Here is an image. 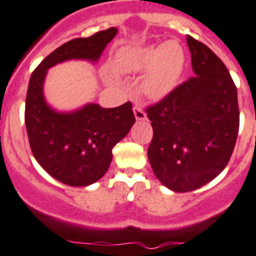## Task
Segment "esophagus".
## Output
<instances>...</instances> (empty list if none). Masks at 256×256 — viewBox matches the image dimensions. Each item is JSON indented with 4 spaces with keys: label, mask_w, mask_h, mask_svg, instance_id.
Listing matches in <instances>:
<instances>
[{
    "label": "esophagus",
    "mask_w": 256,
    "mask_h": 256,
    "mask_svg": "<svg viewBox=\"0 0 256 256\" xmlns=\"http://www.w3.org/2000/svg\"><path fill=\"white\" fill-rule=\"evenodd\" d=\"M134 114H135V118H136L138 121H142V120L146 118V112H144L143 108H142V106H134Z\"/></svg>",
    "instance_id": "1"
}]
</instances>
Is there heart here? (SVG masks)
Segmentation results:
<instances>
[{
    "label": "heart",
    "mask_w": 256,
    "mask_h": 256,
    "mask_svg": "<svg viewBox=\"0 0 256 256\" xmlns=\"http://www.w3.org/2000/svg\"><path fill=\"white\" fill-rule=\"evenodd\" d=\"M186 55L176 41L162 46L124 48L117 52L113 68L118 73H138L146 70L142 90L148 98L160 99L175 86L184 70Z\"/></svg>",
    "instance_id": "obj_1"
}]
</instances>
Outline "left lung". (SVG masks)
<instances>
[{"instance_id": "8db88e82", "label": "left lung", "mask_w": 256, "mask_h": 256, "mask_svg": "<svg viewBox=\"0 0 256 256\" xmlns=\"http://www.w3.org/2000/svg\"><path fill=\"white\" fill-rule=\"evenodd\" d=\"M194 77L146 106L153 128L148 158L153 172L175 192H190L220 174L240 128L237 88L223 62L186 36Z\"/></svg>"}]
</instances>
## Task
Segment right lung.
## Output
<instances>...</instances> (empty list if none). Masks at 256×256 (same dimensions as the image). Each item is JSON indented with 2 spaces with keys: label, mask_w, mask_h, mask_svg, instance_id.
<instances>
[{
  "label": "right lung",
  "mask_w": 256,
  "mask_h": 256,
  "mask_svg": "<svg viewBox=\"0 0 256 256\" xmlns=\"http://www.w3.org/2000/svg\"><path fill=\"white\" fill-rule=\"evenodd\" d=\"M116 34L117 30L112 26L88 38L70 40L48 55L30 76L26 99L30 150L40 165L66 186H90L106 174L113 146L128 135L135 116L130 102L116 108L91 103L76 112H56L44 98L46 73L70 59L96 62Z\"/></svg>",
  "instance_id": "1"
}]
</instances>
